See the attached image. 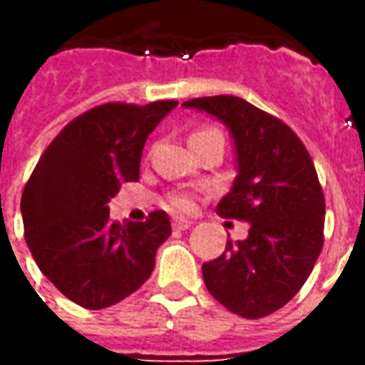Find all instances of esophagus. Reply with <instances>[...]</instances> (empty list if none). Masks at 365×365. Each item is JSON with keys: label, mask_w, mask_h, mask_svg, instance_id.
I'll return each mask as SVG.
<instances>
[{"label": "esophagus", "mask_w": 365, "mask_h": 365, "mask_svg": "<svg viewBox=\"0 0 365 365\" xmlns=\"http://www.w3.org/2000/svg\"><path fill=\"white\" fill-rule=\"evenodd\" d=\"M193 225L191 221H187V219H182V217H174L172 219V227H174V230H187Z\"/></svg>", "instance_id": "34e87169"}]
</instances>
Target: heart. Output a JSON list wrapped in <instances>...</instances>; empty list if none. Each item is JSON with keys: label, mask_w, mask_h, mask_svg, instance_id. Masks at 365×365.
Returning <instances> with one entry per match:
<instances>
[{"label": "heart", "mask_w": 365, "mask_h": 365, "mask_svg": "<svg viewBox=\"0 0 365 365\" xmlns=\"http://www.w3.org/2000/svg\"><path fill=\"white\" fill-rule=\"evenodd\" d=\"M211 135H221V130L215 127H201L191 135V138H197V136H211ZM166 203L168 207H170V209H174V211H190L191 209V199L187 197V195H183V193H178V195L168 197Z\"/></svg>", "instance_id": "b5f03b06"}]
</instances>
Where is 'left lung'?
I'll list each match as a JSON object with an SVG mask.
<instances>
[{"instance_id":"1","label":"left lung","mask_w":365,"mask_h":365,"mask_svg":"<svg viewBox=\"0 0 365 365\" xmlns=\"http://www.w3.org/2000/svg\"><path fill=\"white\" fill-rule=\"evenodd\" d=\"M229 127L238 175L217 205L225 219L250 225L248 238L203 264L209 293L230 313L262 319L297 295L324 245V193L313 158L282 119L242 97L187 99Z\"/></svg>"}]
</instances>
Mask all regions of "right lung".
<instances>
[{
	"mask_svg": "<svg viewBox=\"0 0 365 365\" xmlns=\"http://www.w3.org/2000/svg\"><path fill=\"white\" fill-rule=\"evenodd\" d=\"M178 101L97 105L62 128L36 162L21 197L25 240L54 287L83 309L135 293L172 235L166 211L144 222L109 219L123 182H136L146 138Z\"/></svg>",
	"mask_w": 365,
	"mask_h": 365,
	"instance_id": "obj_1",
	"label": "right lung"
}]
</instances>
